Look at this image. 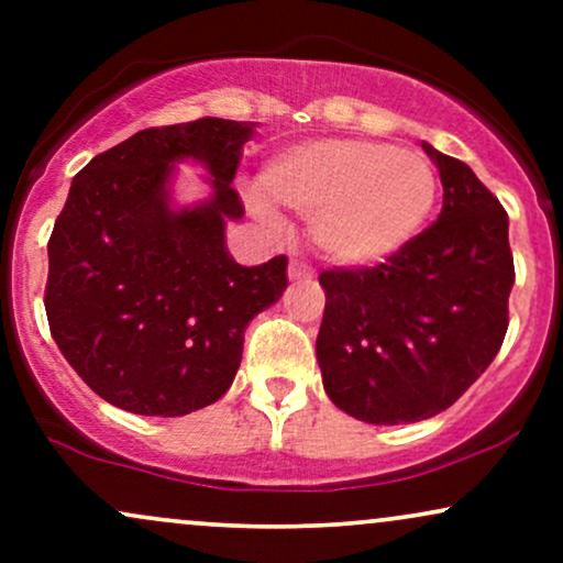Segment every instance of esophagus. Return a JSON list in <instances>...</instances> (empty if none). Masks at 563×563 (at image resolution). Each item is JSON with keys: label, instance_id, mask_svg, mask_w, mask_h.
I'll list each match as a JSON object with an SVG mask.
<instances>
[{"label": "esophagus", "instance_id": "34e87169", "mask_svg": "<svg viewBox=\"0 0 563 563\" xmlns=\"http://www.w3.org/2000/svg\"><path fill=\"white\" fill-rule=\"evenodd\" d=\"M288 277L294 283H299V280H307V277H312V269L307 267V264L303 262H290V267H288Z\"/></svg>", "mask_w": 563, "mask_h": 563}]
</instances>
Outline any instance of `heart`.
<instances>
[{
	"instance_id": "b5f03b06",
	"label": "heart",
	"mask_w": 563,
	"mask_h": 563,
	"mask_svg": "<svg viewBox=\"0 0 563 563\" xmlns=\"http://www.w3.org/2000/svg\"><path fill=\"white\" fill-rule=\"evenodd\" d=\"M260 187L273 203L312 217L322 254L341 264H371L397 254L421 232L439 179L421 153L333 137L277 153L262 169Z\"/></svg>"
}]
</instances>
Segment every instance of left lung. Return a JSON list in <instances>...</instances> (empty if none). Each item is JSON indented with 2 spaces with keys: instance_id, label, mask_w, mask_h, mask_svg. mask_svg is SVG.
Instances as JSON below:
<instances>
[{
  "instance_id": "left-lung-1",
  "label": "left lung",
  "mask_w": 563,
  "mask_h": 563,
  "mask_svg": "<svg viewBox=\"0 0 563 563\" xmlns=\"http://www.w3.org/2000/svg\"><path fill=\"white\" fill-rule=\"evenodd\" d=\"M442 179V214L376 267L320 275L322 386L352 418L416 423L487 371L508 331V214L471 166L423 142Z\"/></svg>"
}]
</instances>
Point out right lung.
Returning a JSON list of instances; mask_svg holds the SVG:
<instances>
[{
    "mask_svg": "<svg viewBox=\"0 0 563 563\" xmlns=\"http://www.w3.org/2000/svg\"><path fill=\"white\" fill-rule=\"evenodd\" d=\"M254 121L142 129L74 177L49 235L44 288L63 357L106 402L177 418L217 402L243 357L245 325L288 286L286 256L241 267L224 243L243 217L232 187ZM190 157L212 198L174 210L170 174Z\"/></svg>",
    "mask_w": 563,
    "mask_h": 563,
    "instance_id": "obj_1",
    "label": "right lung"
}]
</instances>
